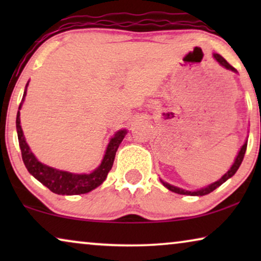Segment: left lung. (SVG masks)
Instances as JSON below:
<instances>
[{
	"mask_svg": "<svg viewBox=\"0 0 261 261\" xmlns=\"http://www.w3.org/2000/svg\"><path fill=\"white\" fill-rule=\"evenodd\" d=\"M214 57H215V59L217 60V62H219L222 66L226 67V69L231 70V71H234V72H237V70H235L234 67L231 66L230 64L228 63L227 60L224 59L222 56H220V55H214ZM246 148H247V142H245V145L241 147L240 152H239L237 159H235V162H234V164H233V166L230 167V170L228 171V172H227L226 174H224V176H223L222 178H221V179L215 181V183L210 184L209 187L201 189V190H197V191H185V190H183V189L176 188V187H173V185L167 184V183H165V181H163V180H162V183L164 184V187H166V188L169 189V190H171V191L176 192V194H180V195H191V196H204V195H208V194H210V192H213L214 190H215L216 188H219L220 185H222L227 179H229L230 177L234 176L235 172H237L239 167H240L242 160H244V156H245V153H246Z\"/></svg>",
	"mask_w": 261,
	"mask_h": 261,
	"instance_id": "8db88e82",
	"label": "left lung"
}]
</instances>
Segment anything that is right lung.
I'll use <instances>...</instances> for the list:
<instances>
[{
    "mask_svg": "<svg viewBox=\"0 0 261 261\" xmlns=\"http://www.w3.org/2000/svg\"><path fill=\"white\" fill-rule=\"evenodd\" d=\"M24 95H26V90H24L23 97ZM16 130L21 148V155H22V160L28 172L37 178L41 184L47 187L52 192L58 195L87 194V192L97 188L98 185H101L107 178V174L112 170L117 148H119L124 135L127 133L124 129L117 132L115 137L110 140L108 147H107L105 158H103L101 165L94 172L89 174H74L65 172V171L56 170L53 167H48L38 162L33 153L31 152L30 147H28L26 140H24L22 129H21L20 126L19 112H17L16 115Z\"/></svg>",
    "mask_w": 261,
    "mask_h": 261,
    "instance_id": "obj_1",
    "label": "right lung"
}]
</instances>
